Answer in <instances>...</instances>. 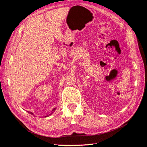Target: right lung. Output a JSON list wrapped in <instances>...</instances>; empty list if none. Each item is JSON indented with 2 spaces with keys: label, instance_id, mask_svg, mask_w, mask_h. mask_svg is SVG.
<instances>
[{
  "label": "right lung",
  "instance_id": "right-lung-1",
  "mask_svg": "<svg viewBox=\"0 0 147 147\" xmlns=\"http://www.w3.org/2000/svg\"><path fill=\"white\" fill-rule=\"evenodd\" d=\"M55 110H56V108H55L54 109H53V112H54V111H55ZM53 112H52V113H53ZM29 113H30V114H32V115H34V113H32V112H29ZM52 113H51V114H52ZM51 114H50V115H48V116H45V117H48V116H50V115Z\"/></svg>",
  "mask_w": 147,
  "mask_h": 147
}]
</instances>
